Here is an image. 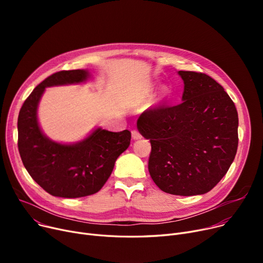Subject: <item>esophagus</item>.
<instances>
[{
  "label": "esophagus",
  "instance_id": "34e87169",
  "mask_svg": "<svg viewBox=\"0 0 263 263\" xmlns=\"http://www.w3.org/2000/svg\"><path fill=\"white\" fill-rule=\"evenodd\" d=\"M132 139H133L134 141L141 140V139H142V134H141L139 131L134 130V131H132Z\"/></svg>",
  "mask_w": 263,
  "mask_h": 263
}]
</instances>
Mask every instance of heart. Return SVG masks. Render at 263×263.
Returning a JSON list of instances; mask_svg holds the SVG:
<instances>
[{"mask_svg": "<svg viewBox=\"0 0 263 263\" xmlns=\"http://www.w3.org/2000/svg\"><path fill=\"white\" fill-rule=\"evenodd\" d=\"M168 92H170L168 87H167V86H163V87L160 89V91H159V98H160V99L165 98V97H166V96L168 95Z\"/></svg>", "mask_w": 263, "mask_h": 263, "instance_id": "heart-1", "label": "heart"}]
</instances>
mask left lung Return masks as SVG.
<instances>
[{
  "mask_svg": "<svg viewBox=\"0 0 263 263\" xmlns=\"http://www.w3.org/2000/svg\"><path fill=\"white\" fill-rule=\"evenodd\" d=\"M182 102L144 112L137 130L150 140L148 170L165 193L205 194L228 172L238 149L239 118L234 103L204 73L178 71Z\"/></svg>",
  "mask_w": 263,
  "mask_h": 263,
  "instance_id": "8db88e82",
  "label": "left lung"
}]
</instances>
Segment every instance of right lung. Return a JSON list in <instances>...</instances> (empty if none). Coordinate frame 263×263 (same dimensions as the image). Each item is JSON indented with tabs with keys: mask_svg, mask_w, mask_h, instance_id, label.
Instances as JSON below:
<instances>
[{
	"mask_svg": "<svg viewBox=\"0 0 263 263\" xmlns=\"http://www.w3.org/2000/svg\"><path fill=\"white\" fill-rule=\"evenodd\" d=\"M88 69L50 76L24 101L18 117V148L27 173L52 196L79 198L99 192L107 181L117 158L130 145L128 130L110 132L95 128L76 143L51 140L38 120V105L47 87L84 84Z\"/></svg>",
	"mask_w": 263,
	"mask_h": 263,
	"instance_id": "add662e5",
	"label": "right lung"
}]
</instances>
